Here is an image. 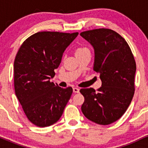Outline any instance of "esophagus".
<instances>
[{"instance_id": "1", "label": "esophagus", "mask_w": 148, "mask_h": 148, "mask_svg": "<svg viewBox=\"0 0 148 148\" xmlns=\"http://www.w3.org/2000/svg\"><path fill=\"white\" fill-rule=\"evenodd\" d=\"M73 92H74V93H79V88H73Z\"/></svg>"}]
</instances>
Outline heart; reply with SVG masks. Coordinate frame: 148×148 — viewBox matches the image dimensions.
I'll return each instance as SVG.
<instances>
[{
  "label": "heart",
  "instance_id": "heart-1",
  "mask_svg": "<svg viewBox=\"0 0 148 148\" xmlns=\"http://www.w3.org/2000/svg\"><path fill=\"white\" fill-rule=\"evenodd\" d=\"M88 50V49L87 47H79V48L76 49V54H78V53H82L85 51H87Z\"/></svg>",
  "mask_w": 148,
  "mask_h": 148
}]
</instances>
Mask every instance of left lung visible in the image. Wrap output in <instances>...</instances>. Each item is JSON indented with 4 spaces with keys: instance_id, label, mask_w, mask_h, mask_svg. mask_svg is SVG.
I'll return each mask as SVG.
<instances>
[{
    "instance_id": "1",
    "label": "left lung",
    "mask_w": 148,
    "mask_h": 148,
    "mask_svg": "<svg viewBox=\"0 0 148 148\" xmlns=\"http://www.w3.org/2000/svg\"><path fill=\"white\" fill-rule=\"evenodd\" d=\"M80 35L95 49L93 70L101 80L97 91L80 90L85 99L81 111L94 123L110 125L123 116L134 97L136 64L133 53L126 40L113 30L99 28Z\"/></svg>"
}]
</instances>
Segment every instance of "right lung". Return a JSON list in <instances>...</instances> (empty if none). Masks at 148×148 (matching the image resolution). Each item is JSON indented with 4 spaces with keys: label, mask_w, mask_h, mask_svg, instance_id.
Segmentation results:
<instances>
[{
    "label": "right lung",
    "mask_w": 148,
    "mask_h": 148,
    "mask_svg": "<svg viewBox=\"0 0 148 148\" xmlns=\"http://www.w3.org/2000/svg\"><path fill=\"white\" fill-rule=\"evenodd\" d=\"M79 33L42 31L23 42L14 59V84L16 97L30 122L49 127L62 116L72 88L51 82L62 54Z\"/></svg>",
    "instance_id": "1"
}]
</instances>
